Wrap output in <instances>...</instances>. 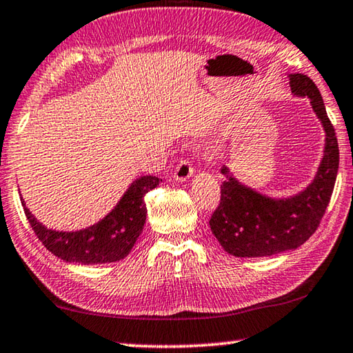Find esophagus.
<instances>
[{"instance_id":"34e87169","label":"esophagus","mask_w":353,"mask_h":353,"mask_svg":"<svg viewBox=\"0 0 353 353\" xmlns=\"http://www.w3.org/2000/svg\"><path fill=\"white\" fill-rule=\"evenodd\" d=\"M193 166H192V163H190V160H187V159H183V160H181L177 163V166H176V170H174V177H176V181L177 182H183V181H187L188 177H192L193 176Z\"/></svg>"}]
</instances>
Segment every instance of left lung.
Returning a JSON list of instances; mask_svg holds the SVG:
<instances>
[{"instance_id": "obj_1", "label": "left lung", "mask_w": 353, "mask_h": 353, "mask_svg": "<svg viewBox=\"0 0 353 353\" xmlns=\"http://www.w3.org/2000/svg\"><path fill=\"white\" fill-rule=\"evenodd\" d=\"M290 89L297 96L311 99L312 110L327 133L325 155L314 182L297 196L281 201L265 198L240 185L223 168L221 172L228 176V181L221 183L220 204L209 225L221 247L232 256L261 257L299 248L316 232L332 198L339 166L334 127L328 119L321 92L310 77L292 74Z\"/></svg>"}]
</instances>
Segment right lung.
I'll return each instance as SVG.
<instances>
[{"instance_id": "1", "label": "right lung", "mask_w": 353, "mask_h": 353, "mask_svg": "<svg viewBox=\"0 0 353 353\" xmlns=\"http://www.w3.org/2000/svg\"><path fill=\"white\" fill-rule=\"evenodd\" d=\"M161 179L143 176L132 183L119 204L102 221L77 232H58L42 226L21 203L32 231L48 251L67 262L106 264L124 259L143 232L146 223L144 196Z\"/></svg>"}]
</instances>
